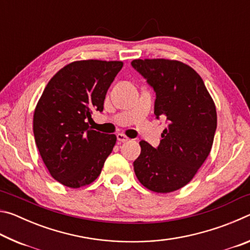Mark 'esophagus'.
<instances>
[{"instance_id": "esophagus-1", "label": "esophagus", "mask_w": 250, "mask_h": 250, "mask_svg": "<svg viewBox=\"0 0 250 250\" xmlns=\"http://www.w3.org/2000/svg\"><path fill=\"white\" fill-rule=\"evenodd\" d=\"M117 139H118V141H119V142H126L129 140V138L126 137V135H125L124 133H118Z\"/></svg>"}]
</instances>
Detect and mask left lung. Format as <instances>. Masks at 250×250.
Here are the masks:
<instances>
[{"mask_svg": "<svg viewBox=\"0 0 250 250\" xmlns=\"http://www.w3.org/2000/svg\"><path fill=\"white\" fill-rule=\"evenodd\" d=\"M131 64L153 87L155 117L168 121L158 149L140 142L134 173L152 192L177 191L192 181L210 153L217 125L215 103L201 76L184 62L146 58Z\"/></svg>", "mask_w": 250, "mask_h": 250, "instance_id": "1", "label": "left lung"}]
</instances>
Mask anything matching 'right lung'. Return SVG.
I'll return each mask as SVG.
<instances>
[{
    "instance_id": "obj_1",
    "label": "right lung",
    "mask_w": 250,
    "mask_h": 250,
    "mask_svg": "<svg viewBox=\"0 0 250 250\" xmlns=\"http://www.w3.org/2000/svg\"><path fill=\"white\" fill-rule=\"evenodd\" d=\"M124 66L120 61H77L55 74L37 103L33 131L49 174L71 188L89 185L100 175L116 145L115 134L89 126L103 111L110 84Z\"/></svg>"
}]
</instances>
